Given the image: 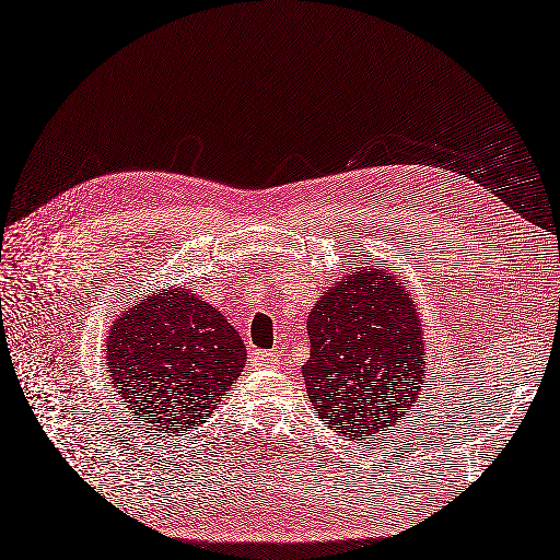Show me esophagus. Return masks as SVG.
<instances>
[{
  "instance_id": "34e87169",
  "label": "esophagus",
  "mask_w": 560,
  "mask_h": 560,
  "mask_svg": "<svg viewBox=\"0 0 560 560\" xmlns=\"http://www.w3.org/2000/svg\"><path fill=\"white\" fill-rule=\"evenodd\" d=\"M253 363L257 365V369H278L280 357L276 352H255Z\"/></svg>"
}]
</instances>
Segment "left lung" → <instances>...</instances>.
Returning <instances> with one entry per match:
<instances>
[{
  "label": "left lung",
  "mask_w": 560,
  "mask_h": 560,
  "mask_svg": "<svg viewBox=\"0 0 560 560\" xmlns=\"http://www.w3.org/2000/svg\"><path fill=\"white\" fill-rule=\"evenodd\" d=\"M307 396L331 431L365 440L396 427L421 394L423 331L408 282L361 266L329 287L307 315Z\"/></svg>",
  "instance_id": "8db88e82"
}]
</instances>
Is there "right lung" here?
Instances as JSON below:
<instances>
[{
	"mask_svg": "<svg viewBox=\"0 0 560 560\" xmlns=\"http://www.w3.org/2000/svg\"><path fill=\"white\" fill-rule=\"evenodd\" d=\"M245 359L231 322L185 287L131 305L106 336L115 392L160 433H185L208 419Z\"/></svg>",
	"mask_w": 560,
	"mask_h": 560,
	"instance_id": "add662e5",
	"label": "right lung"
}]
</instances>
